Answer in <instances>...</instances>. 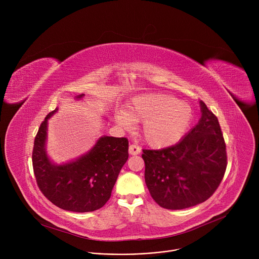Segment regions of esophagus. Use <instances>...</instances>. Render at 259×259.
I'll use <instances>...</instances> for the list:
<instances>
[{"instance_id": "esophagus-1", "label": "esophagus", "mask_w": 259, "mask_h": 259, "mask_svg": "<svg viewBox=\"0 0 259 259\" xmlns=\"http://www.w3.org/2000/svg\"><path fill=\"white\" fill-rule=\"evenodd\" d=\"M141 152V149L139 146L135 145V144H130L129 145V154L132 155V156H135V155H138L140 154Z\"/></svg>"}]
</instances>
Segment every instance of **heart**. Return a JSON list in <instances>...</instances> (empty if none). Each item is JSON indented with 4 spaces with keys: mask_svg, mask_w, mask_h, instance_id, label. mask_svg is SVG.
Returning <instances> with one entry per match:
<instances>
[{
    "mask_svg": "<svg viewBox=\"0 0 259 259\" xmlns=\"http://www.w3.org/2000/svg\"><path fill=\"white\" fill-rule=\"evenodd\" d=\"M191 106L174 96L145 94L132 99L126 110H119L115 121L129 130L133 123H143L142 139L153 147L176 143L187 133L193 122Z\"/></svg>",
    "mask_w": 259,
    "mask_h": 259,
    "instance_id": "heart-1",
    "label": "heart"
}]
</instances>
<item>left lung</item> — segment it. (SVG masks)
I'll return each mask as SVG.
<instances>
[{
    "instance_id": "left-lung-1",
    "label": "left lung",
    "mask_w": 259,
    "mask_h": 259,
    "mask_svg": "<svg viewBox=\"0 0 259 259\" xmlns=\"http://www.w3.org/2000/svg\"><path fill=\"white\" fill-rule=\"evenodd\" d=\"M198 124L175 145L143 150L144 179L161 207L186 209L208 200L227 169L224 135L216 116L200 101Z\"/></svg>"
}]
</instances>
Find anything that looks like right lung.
<instances>
[{"label": "right lung", "instance_id": "obj_1", "mask_svg": "<svg viewBox=\"0 0 259 259\" xmlns=\"http://www.w3.org/2000/svg\"><path fill=\"white\" fill-rule=\"evenodd\" d=\"M85 94L75 97L80 100ZM48 114L34 138L32 167L38 187L55 206L72 212L95 211L109 200L119 173L128 160V139L101 136L92 149L81 157L55 164L46 151Z\"/></svg>", "mask_w": 259, "mask_h": 259}]
</instances>
